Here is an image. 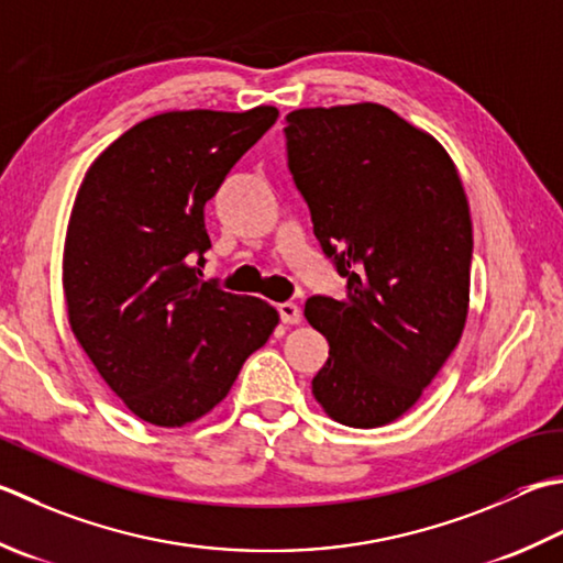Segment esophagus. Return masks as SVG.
Returning <instances> with one entry per match:
<instances>
[{
	"instance_id": "1",
	"label": "esophagus",
	"mask_w": 563,
	"mask_h": 563,
	"mask_svg": "<svg viewBox=\"0 0 563 563\" xmlns=\"http://www.w3.org/2000/svg\"><path fill=\"white\" fill-rule=\"evenodd\" d=\"M278 312H280L283 324H300L302 312H300V307H297L295 302H283V305H278Z\"/></svg>"
}]
</instances>
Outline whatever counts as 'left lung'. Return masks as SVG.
<instances>
[{
  "label": "left lung",
  "instance_id": "obj_1",
  "mask_svg": "<svg viewBox=\"0 0 563 563\" xmlns=\"http://www.w3.org/2000/svg\"><path fill=\"white\" fill-rule=\"evenodd\" d=\"M288 165L346 297H310L329 341L312 395L332 420L373 429L422 398L468 317L473 231L442 143L373 102L295 109Z\"/></svg>",
  "mask_w": 563,
  "mask_h": 563
}]
</instances>
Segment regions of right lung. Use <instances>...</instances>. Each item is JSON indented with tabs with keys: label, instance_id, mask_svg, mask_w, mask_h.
<instances>
[{
	"label": "right lung",
	"instance_id": "obj_1",
	"mask_svg": "<svg viewBox=\"0 0 563 563\" xmlns=\"http://www.w3.org/2000/svg\"><path fill=\"white\" fill-rule=\"evenodd\" d=\"M278 119L165 112L99 153L77 190L63 292L77 344L139 420L185 427L222 402L280 317L202 280L205 205Z\"/></svg>",
	"mask_w": 563,
	"mask_h": 563
}]
</instances>
